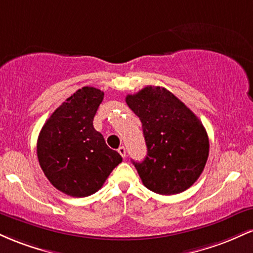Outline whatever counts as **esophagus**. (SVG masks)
Listing matches in <instances>:
<instances>
[{
    "mask_svg": "<svg viewBox=\"0 0 253 253\" xmlns=\"http://www.w3.org/2000/svg\"><path fill=\"white\" fill-rule=\"evenodd\" d=\"M118 152L120 153L121 157H124V158H125V157H126V149H125L124 146H120V147H119V149H118Z\"/></svg>",
    "mask_w": 253,
    "mask_h": 253,
    "instance_id": "esophagus-1",
    "label": "esophagus"
}]
</instances>
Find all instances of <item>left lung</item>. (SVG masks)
<instances>
[{
    "label": "left lung",
    "mask_w": 253,
    "mask_h": 253,
    "mask_svg": "<svg viewBox=\"0 0 253 253\" xmlns=\"http://www.w3.org/2000/svg\"><path fill=\"white\" fill-rule=\"evenodd\" d=\"M126 103L143 125L147 156L143 162H132L145 187L161 195L190 188L210 155V140L199 118L161 86L127 95Z\"/></svg>",
    "instance_id": "left-lung-1"
}]
</instances>
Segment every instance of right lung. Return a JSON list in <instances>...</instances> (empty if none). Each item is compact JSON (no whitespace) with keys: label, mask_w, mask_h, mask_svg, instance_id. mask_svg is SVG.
Masks as SVG:
<instances>
[{"label":"right lung","mask_w":253,"mask_h":253,"mask_svg":"<svg viewBox=\"0 0 253 253\" xmlns=\"http://www.w3.org/2000/svg\"><path fill=\"white\" fill-rule=\"evenodd\" d=\"M103 91L83 86L52 113L40 130L37 155L54 188L74 197L96 193L113 169L123 162L94 128Z\"/></svg>","instance_id":"1"}]
</instances>
